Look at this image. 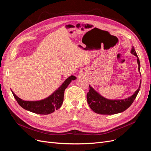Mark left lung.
<instances>
[{
  "label": "left lung",
  "instance_id": "left-lung-1",
  "mask_svg": "<svg viewBox=\"0 0 151 151\" xmlns=\"http://www.w3.org/2000/svg\"><path fill=\"white\" fill-rule=\"evenodd\" d=\"M131 53L137 57L139 72L140 73V61L134 47L131 50ZM140 86L141 83L137 90L130 97L123 99L111 100L103 97L89 85V92L87 94V101L91 109L95 113L101 115H114L124 111L131 106L138 94Z\"/></svg>",
  "mask_w": 151,
  "mask_h": 151
}]
</instances>
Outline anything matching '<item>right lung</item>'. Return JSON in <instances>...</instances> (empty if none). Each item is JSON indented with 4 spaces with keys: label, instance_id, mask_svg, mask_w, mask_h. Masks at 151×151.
I'll use <instances>...</instances> for the list:
<instances>
[{
    "label": "right lung",
    "instance_id": "obj_1",
    "mask_svg": "<svg viewBox=\"0 0 151 151\" xmlns=\"http://www.w3.org/2000/svg\"><path fill=\"white\" fill-rule=\"evenodd\" d=\"M76 79V77L74 76H71L68 77L63 82L61 86L59 87L52 94L47 98L40 100V101H24V100L18 98L13 93V91H12V93L18 104L22 108L31 112L40 114V115H48V114L54 112L55 109H58L61 107L63 101V96H64V91L65 89L70 82Z\"/></svg>",
    "mask_w": 151,
    "mask_h": 151
}]
</instances>
